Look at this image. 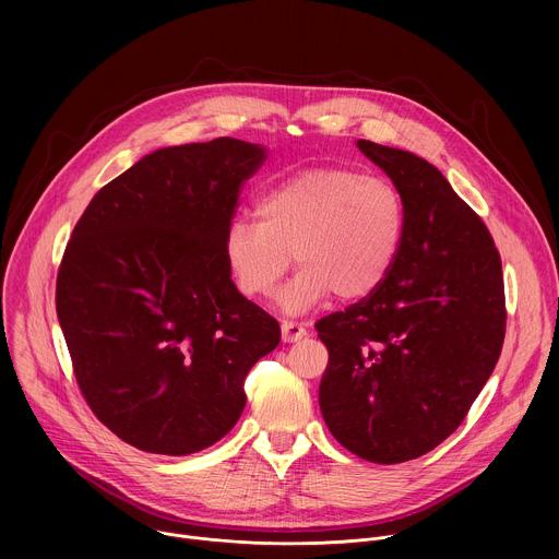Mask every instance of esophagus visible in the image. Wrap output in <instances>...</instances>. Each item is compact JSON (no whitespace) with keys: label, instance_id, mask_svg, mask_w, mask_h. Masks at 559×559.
Returning a JSON list of instances; mask_svg holds the SVG:
<instances>
[{"label":"esophagus","instance_id":"1","mask_svg":"<svg viewBox=\"0 0 559 559\" xmlns=\"http://www.w3.org/2000/svg\"><path fill=\"white\" fill-rule=\"evenodd\" d=\"M281 334H283V341L285 343H296L300 338L307 336V330L294 321H283L281 323Z\"/></svg>","mask_w":559,"mask_h":559}]
</instances>
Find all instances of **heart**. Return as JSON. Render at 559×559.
<instances>
[{
  "label": "heart",
  "mask_w": 559,
  "mask_h": 559,
  "mask_svg": "<svg viewBox=\"0 0 559 559\" xmlns=\"http://www.w3.org/2000/svg\"><path fill=\"white\" fill-rule=\"evenodd\" d=\"M259 221L234 216L223 231V257L238 292L263 298L300 265L278 292V305L300 313L332 292L358 300L386 278L405 236V199L389 179L343 166L294 173L265 188Z\"/></svg>",
  "instance_id": "heart-1"
}]
</instances>
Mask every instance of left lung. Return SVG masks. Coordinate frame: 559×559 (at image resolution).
<instances>
[{
    "label": "left lung",
    "instance_id": "left-lung-1",
    "mask_svg": "<svg viewBox=\"0 0 559 559\" xmlns=\"http://www.w3.org/2000/svg\"><path fill=\"white\" fill-rule=\"evenodd\" d=\"M407 210L382 285L316 323L330 362L318 403L332 436L376 464L420 457L468 414L507 328L493 236L425 158L358 139Z\"/></svg>",
    "mask_w": 559,
    "mask_h": 559
}]
</instances>
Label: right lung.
<instances>
[{"mask_svg": "<svg viewBox=\"0 0 559 559\" xmlns=\"http://www.w3.org/2000/svg\"><path fill=\"white\" fill-rule=\"evenodd\" d=\"M267 158L221 136L145 154L76 221L57 318L93 414L123 442L188 455L246 407V376L281 343L276 318L231 283L223 231Z\"/></svg>", "mask_w": 559, "mask_h": 559, "instance_id": "obj_1", "label": "right lung"}]
</instances>
